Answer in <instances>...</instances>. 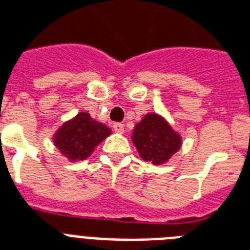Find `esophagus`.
<instances>
[{"label": "esophagus", "instance_id": "1", "mask_svg": "<svg viewBox=\"0 0 250 250\" xmlns=\"http://www.w3.org/2000/svg\"><path fill=\"white\" fill-rule=\"evenodd\" d=\"M113 129H114L115 132L122 133V132L125 131V125H122V123H119V122H115V123H113Z\"/></svg>", "mask_w": 250, "mask_h": 250}]
</instances>
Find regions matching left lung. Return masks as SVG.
I'll list each match as a JSON object with an SVG mask.
<instances>
[{
	"mask_svg": "<svg viewBox=\"0 0 250 250\" xmlns=\"http://www.w3.org/2000/svg\"><path fill=\"white\" fill-rule=\"evenodd\" d=\"M132 141L145 162L162 164L181 147V136L158 114H146L135 125Z\"/></svg>",
	"mask_w": 250,
	"mask_h": 250,
	"instance_id": "obj_1",
	"label": "left lung"
}]
</instances>
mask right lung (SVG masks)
<instances>
[{
	"mask_svg": "<svg viewBox=\"0 0 250 250\" xmlns=\"http://www.w3.org/2000/svg\"><path fill=\"white\" fill-rule=\"evenodd\" d=\"M109 135L110 129L106 125L83 111L60 127L55 133L54 143L70 160H83L90 157L93 149Z\"/></svg>",
	"mask_w": 250,
	"mask_h": 250,
	"instance_id": "1",
	"label": "right lung"
}]
</instances>
